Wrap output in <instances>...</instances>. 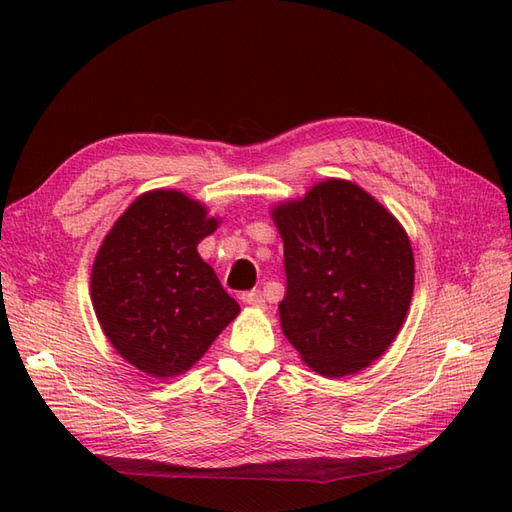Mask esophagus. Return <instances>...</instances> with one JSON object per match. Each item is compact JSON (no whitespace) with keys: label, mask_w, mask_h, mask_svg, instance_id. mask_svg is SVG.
<instances>
[{"label":"esophagus","mask_w":512,"mask_h":512,"mask_svg":"<svg viewBox=\"0 0 512 512\" xmlns=\"http://www.w3.org/2000/svg\"><path fill=\"white\" fill-rule=\"evenodd\" d=\"M241 301L252 307H265V297H262L260 290H247L241 294Z\"/></svg>","instance_id":"1"}]
</instances>
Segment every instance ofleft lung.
Instances as JSON below:
<instances>
[{
	"instance_id": "obj_1",
	"label": "left lung",
	"mask_w": 512,
	"mask_h": 512,
	"mask_svg": "<svg viewBox=\"0 0 512 512\" xmlns=\"http://www.w3.org/2000/svg\"><path fill=\"white\" fill-rule=\"evenodd\" d=\"M273 220L284 239V335L318 374H356L391 346L408 314L414 256L406 230L339 179L275 207Z\"/></svg>"
}]
</instances>
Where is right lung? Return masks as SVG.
<instances>
[{
  "mask_svg": "<svg viewBox=\"0 0 512 512\" xmlns=\"http://www.w3.org/2000/svg\"><path fill=\"white\" fill-rule=\"evenodd\" d=\"M218 228L175 190L136 198L108 232L91 271V301L115 350L149 376L190 369L239 314L237 301L198 256Z\"/></svg>",
  "mask_w": 512,
  "mask_h": 512,
  "instance_id": "add662e5",
  "label": "right lung"
}]
</instances>
